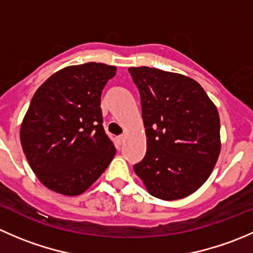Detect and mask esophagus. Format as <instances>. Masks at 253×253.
Returning a JSON list of instances; mask_svg holds the SVG:
<instances>
[{"label":"esophagus","instance_id":"obj_1","mask_svg":"<svg viewBox=\"0 0 253 253\" xmlns=\"http://www.w3.org/2000/svg\"><path fill=\"white\" fill-rule=\"evenodd\" d=\"M125 139H126V137H125L124 134H122V136H120V137H117V141H119L120 144H122V143L125 142Z\"/></svg>","mask_w":253,"mask_h":253}]
</instances>
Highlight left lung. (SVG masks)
Instances as JSON below:
<instances>
[{"label":"left lung","instance_id":"1","mask_svg":"<svg viewBox=\"0 0 253 253\" xmlns=\"http://www.w3.org/2000/svg\"><path fill=\"white\" fill-rule=\"evenodd\" d=\"M128 72L141 94L147 136V153L134 172L159 200L187 197L208 180L220 154L218 109L187 76L145 66Z\"/></svg>","mask_w":253,"mask_h":253}]
</instances>
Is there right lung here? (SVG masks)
<instances>
[{
  "label": "right lung",
  "instance_id": "add662e5",
  "mask_svg": "<svg viewBox=\"0 0 253 253\" xmlns=\"http://www.w3.org/2000/svg\"><path fill=\"white\" fill-rule=\"evenodd\" d=\"M116 67L88 62L67 66L38 88L20 125L30 168L48 190L85 192L116 154L103 127L101 91Z\"/></svg>",
  "mask_w": 253,
  "mask_h": 253
}]
</instances>
